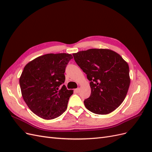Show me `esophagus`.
Instances as JSON below:
<instances>
[{
	"instance_id": "34e87169",
	"label": "esophagus",
	"mask_w": 152,
	"mask_h": 152,
	"mask_svg": "<svg viewBox=\"0 0 152 152\" xmlns=\"http://www.w3.org/2000/svg\"><path fill=\"white\" fill-rule=\"evenodd\" d=\"M74 91H75V93H79V91H80V89H79V88H77V89H75L74 90Z\"/></svg>"
}]
</instances>
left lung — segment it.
Wrapping results in <instances>:
<instances>
[{
  "instance_id": "1",
  "label": "left lung",
  "mask_w": 152,
  "mask_h": 152,
  "mask_svg": "<svg viewBox=\"0 0 152 152\" xmlns=\"http://www.w3.org/2000/svg\"><path fill=\"white\" fill-rule=\"evenodd\" d=\"M90 81L91 93L84 100L96 114L112 112L125 99L130 85L129 68L120 54L107 49H90L73 54Z\"/></svg>"
}]
</instances>
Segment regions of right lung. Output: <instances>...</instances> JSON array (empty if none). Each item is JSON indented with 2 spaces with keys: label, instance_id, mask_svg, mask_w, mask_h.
Instances as JSON below:
<instances>
[{
  "label": "right lung",
  "instance_id": "add662e5",
  "mask_svg": "<svg viewBox=\"0 0 152 152\" xmlns=\"http://www.w3.org/2000/svg\"><path fill=\"white\" fill-rule=\"evenodd\" d=\"M72 54H47L27 63L20 78L21 94L32 112L50 120L60 116L67 108L73 91L63 83L64 73Z\"/></svg>",
  "mask_w": 152,
  "mask_h": 152
}]
</instances>
